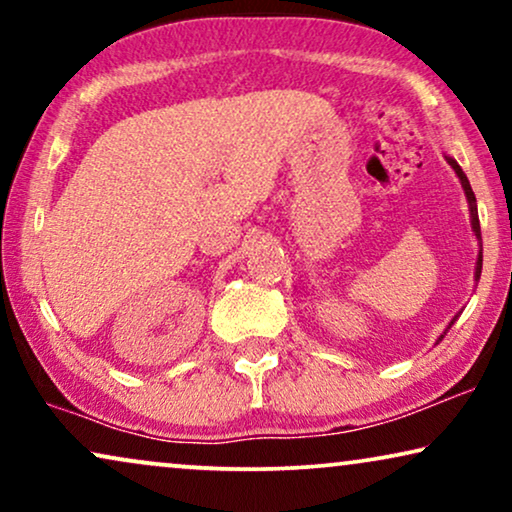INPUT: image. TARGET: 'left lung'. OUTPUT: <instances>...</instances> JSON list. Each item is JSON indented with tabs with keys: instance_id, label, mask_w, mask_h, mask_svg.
I'll return each mask as SVG.
<instances>
[{
	"instance_id": "8db88e82",
	"label": "left lung",
	"mask_w": 512,
	"mask_h": 512,
	"mask_svg": "<svg viewBox=\"0 0 512 512\" xmlns=\"http://www.w3.org/2000/svg\"><path fill=\"white\" fill-rule=\"evenodd\" d=\"M447 163H450L452 170L457 172V177L461 181V188H464L466 200H468V212H471V228H473V233H475V237H478V242H480V256H478V263H475V279H480V272H482V237H480V219H478V205H475V193H473L471 184H468L464 170H461V167L457 165V160L447 158ZM457 317H459V314H457ZM457 317L450 321V326H447V328H452V324H454V321H457ZM440 338H443V335H440Z\"/></svg>"
}]
</instances>
